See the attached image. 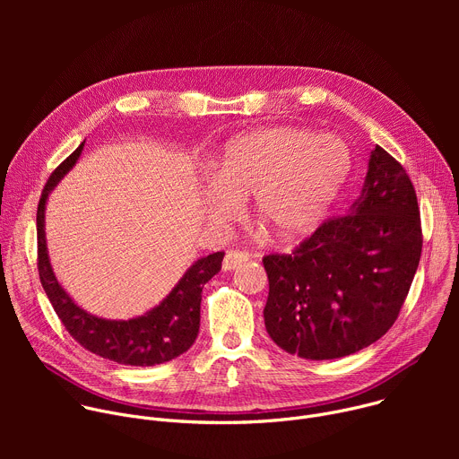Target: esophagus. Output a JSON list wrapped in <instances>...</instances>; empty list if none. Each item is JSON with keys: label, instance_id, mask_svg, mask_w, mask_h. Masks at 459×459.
Returning <instances> with one entry per match:
<instances>
[{"label": "esophagus", "instance_id": "esophagus-1", "mask_svg": "<svg viewBox=\"0 0 459 459\" xmlns=\"http://www.w3.org/2000/svg\"><path fill=\"white\" fill-rule=\"evenodd\" d=\"M248 261V254L243 250H229L223 257V269L225 271H234L238 269L241 264Z\"/></svg>", "mask_w": 459, "mask_h": 459}]
</instances>
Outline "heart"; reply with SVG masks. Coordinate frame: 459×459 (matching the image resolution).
Masks as SVG:
<instances>
[{
    "instance_id": "heart-1",
    "label": "heart",
    "mask_w": 459,
    "mask_h": 459,
    "mask_svg": "<svg viewBox=\"0 0 459 459\" xmlns=\"http://www.w3.org/2000/svg\"><path fill=\"white\" fill-rule=\"evenodd\" d=\"M351 170L347 143L298 126L261 128L232 140L212 163L216 186L207 192L212 223L236 216L252 195V214L276 238L310 230L329 209Z\"/></svg>"
}]
</instances>
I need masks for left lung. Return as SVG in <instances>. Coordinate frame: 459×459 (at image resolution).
Returning <instances> with one entry per match:
<instances>
[{
	"mask_svg": "<svg viewBox=\"0 0 459 459\" xmlns=\"http://www.w3.org/2000/svg\"><path fill=\"white\" fill-rule=\"evenodd\" d=\"M421 247L414 185L376 145L352 209L325 220L290 254L264 257L269 336L305 359L343 358L372 345L398 319Z\"/></svg>",
	"mask_w": 459,
	"mask_h": 459,
	"instance_id": "obj_1",
	"label": "left lung"
}]
</instances>
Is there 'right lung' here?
I'll list each match as a JSON object with an SVG mask.
<instances>
[{
    "mask_svg": "<svg viewBox=\"0 0 459 459\" xmlns=\"http://www.w3.org/2000/svg\"><path fill=\"white\" fill-rule=\"evenodd\" d=\"M83 143L50 174L38 205V273L45 294L67 331L83 349L119 365L152 367L178 358L195 342L200 331L204 285L221 271L225 252H214L185 273L172 292L152 310L133 319H103L80 308L57 283L45 243V204L54 185L78 161Z\"/></svg>",
    "mask_w": 459,
    "mask_h": 459,
    "instance_id": "right-lung-1",
    "label": "right lung"
}]
</instances>
